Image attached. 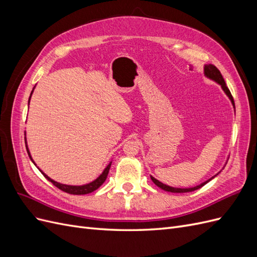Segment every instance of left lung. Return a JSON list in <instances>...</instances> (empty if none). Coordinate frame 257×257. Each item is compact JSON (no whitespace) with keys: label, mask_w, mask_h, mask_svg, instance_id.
I'll return each instance as SVG.
<instances>
[{"label":"left lung","mask_w":257,"mask_h":257,"mask_svg":"<svg viewBox=\"0 0 257 257\" xmlns=\"http://www.w3.org/2000/svg\"><path fill=\"white\" fill-rule=\"evenodd\" d=\"M204 72H205V76H206V77H208V78H210L211 80L215 81L216 83H219V84L221 85L222 89H223V91H224L225 93H226V95L229 97V99L231 100V104H232V106H234V108H235V102H234V98H232V96H231V93H230L229 89L227 88L226 83H225V80H224L223 76H222V74H221V72L219 71V69H217V68H216L214 65H212V64H207V65H205V67H204ZM216 175H217V174H216ZM216 175H215V176H216ZM215 176H213L212 178L208 179L207 181L203 182V183L199 184V185H197V186H194V188H188V189L173 188V186H169V185H166V184H164V183L160 182L159 180H157V179H155V178H154V177H152V176H151V180L153 181V183H154L155 185H158L160 189L164 190V191H166V192H172V193H188V192H193V191H195V190L200 189L201 186H204V185H205L206 183H208L210 180H212V179H213Z\"/></svg>","instance_id":"8db88e82"}]
</instances>
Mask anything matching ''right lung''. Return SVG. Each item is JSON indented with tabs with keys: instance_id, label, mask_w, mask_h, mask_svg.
I'll return each mask as SVG.
<instances>
[{
	"instance_id": "right-lung-1",
	"label": "right lung",
	"mask_w": 257,
	"mask_h": 257,
	"mask_svg": "<svg viewBox=\"0 0 257 257\" xmlns=\"http://www.w3.org/2000/svg\"><path fill=\"white\" fill-rule=\"evenodd\" d=\"M33 90H34V89H33ZM33 90H32V92H31V95H32ZM31 95H30V98H31ZM30 98H29V103H30ZM26 142H27V141H26ZM26 147H27V151H28V154H29V157H30L31 161H32V162L34 163L32 157H31V154H30V151H29V149H28L27 143H26ZM34 165H36L35 163H34ZM110 166H111V162L109 163V164L107 165V167L104 169V172L99 175V177H98L97 179H95L94 181H92V182H90V183H88V184H83V185H67V184L59 183V182H57V181L52 180V179L49 178L46 174H44L40 168H38V169H40V172L45 176V178L47 179V180H49L53 185H56L57 188L60 189L61 191L66 192V193H68V194H73V195H83V194H89V193H92L93 191L97 190V189L99 188V186L105 182L106 178H107V176H108V173H109Z\"/></svg>"
}]
</instances>
